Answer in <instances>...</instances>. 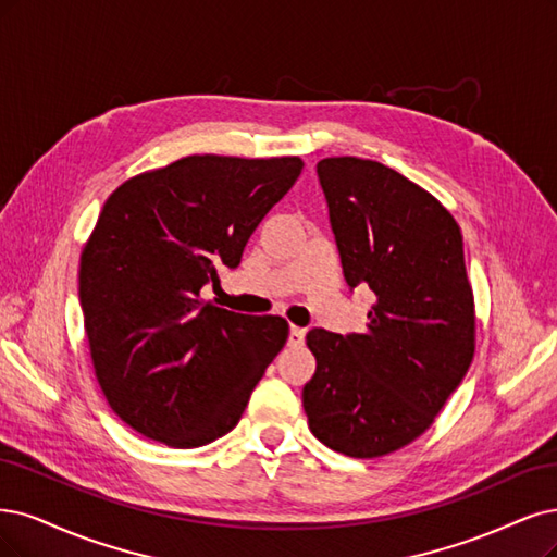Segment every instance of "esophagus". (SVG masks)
Returning <instances> with one entry per match:
<instances>
[{
    "label": "esophagus",
    "mask_w": 557,
    "mask_h": 557,
    "mask_svg": "<svg viewBox=\"0 0 557 557\" xmlns=\"http://www.w3.org/2000/svg\"><path fill=\"white\" fill-rule=\"evenodd\" d=\"M306 341V332L301 327H290V334H287V343L293 345V348H299Z\"/></svg>",
    "instance_id": "34e87169"
}]
</instances>
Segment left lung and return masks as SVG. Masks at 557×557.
<instances>
[{
	"label": "left lung",
	"mask_w": 557,
	"mask_h": 557,
	"mask_svg": "<svg viewBox=\"0 0 557 557\" xmlns=\"http://www.w3.org/2000/svg\"><path fill=\"white\" fill-rule=\"evenodd\" d=\"M318 182L350 290L375 304L367 334L311 330L315 375L301 403L330 449L385 456L424 433L474 355L463 235L424 188L377 161L322 159Z\"/></svg>",
	"instance_id": "left-lung-1"
}]
</instances>
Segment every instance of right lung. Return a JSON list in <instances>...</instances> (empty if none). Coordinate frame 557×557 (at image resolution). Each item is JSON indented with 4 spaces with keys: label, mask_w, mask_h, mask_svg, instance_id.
<instances>
[{
    "label": "right lung",
    "mask_w": 557,
    "mask_h": 557,
    "mask_svg": "<svg viewBox=\"0 0 557 557\" xmlns=\"http://www.w3.org/2000/svg\"><path fill=\"white\" fill-rule=\"evenodd\" d=\"M301 159L186 157L124 182L81 258V309L96 377L131 429L194 449L237 426L285 345L278 315L200 299L216 267H237Z\"/></svg>",
    "instance_id": "right-lung-1"
}]
</instances>
